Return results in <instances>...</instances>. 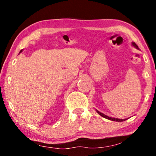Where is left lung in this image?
Segmentation results:
<instances>
[{
  "mask_svg": "<svg viewBox=\"0 0 156 156\" xmlns=\"http://www.w3.org/2000/svg\"><path fill=\"white\" fill-rule=\"evenodd\" d=\"M132 45L133 46H134L135 48H138V46H136V44H135V43H132ZM97 112H98V113L99 114V115H100L101 116H102V117H104V118H105V119H109V120H111V121H118V122H119V121H125L126 119H114V118H111V117H109V116H108V115H105V114H103V113H102V112H99V111H97Z\"/></svg>",
  "mask_w": 156,
  "mask_h": 156,
  "instance_id": "obj_1",
  "label": "left lung"
}]
</instances>
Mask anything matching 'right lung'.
<instances>
[{"label":"right lung","instance_id":"obj_1","mask_svg":"<svg viewBox=\"0 0 156 156\" xmlns=\"http://www.w3.org/2000/svg\"><path fill=\"white\" fill-rule=\"evenodd\" d=\"M21 51H20V52H21Z\"/></svg>","mask_w":156,"mask_h":156}]
</instances>
